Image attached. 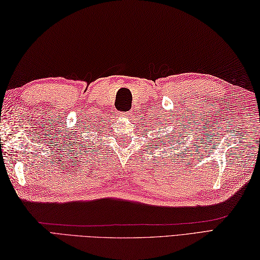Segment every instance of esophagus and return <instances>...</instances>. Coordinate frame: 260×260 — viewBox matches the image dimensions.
Segmentation results:
<instances>
[{
  "mask_svg": "<svg viewBox=\"0 0 260 260\" xmlns=\"http://www.w3.org/2000/svg\"><path fill=\"white\" fill-rule=\"evenodd\" d=\"M132 113L131 112H120L119 113V116H121V117H127V116H131Z\"/></svg>",
  "mask_w": 260,
  "mask_h": 260,
  "instance_id": "esophagus-1",
  "label": "esophagus"
}]
</instances>
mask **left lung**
<instances>
[{"mask_svg":"<svg viewBox=\"0 0 260 260\" xmlns=\"http://www.w3.org/2000/svg\"><path fill=\"white\" fill-rule=\"evenodd\" d=\"M158 133H159V131H158ZM163 137H165V139L167 140H164V142L162 143V145H172V144H174V142H173V139L175 140L176 139V135L173 131H171L170 133H168V131H165V135H162Z\"/></svg>","mask_w":260,"mask_h":260,"instance_id":"left-lung-1","label":"left lung"}]
</instances>
